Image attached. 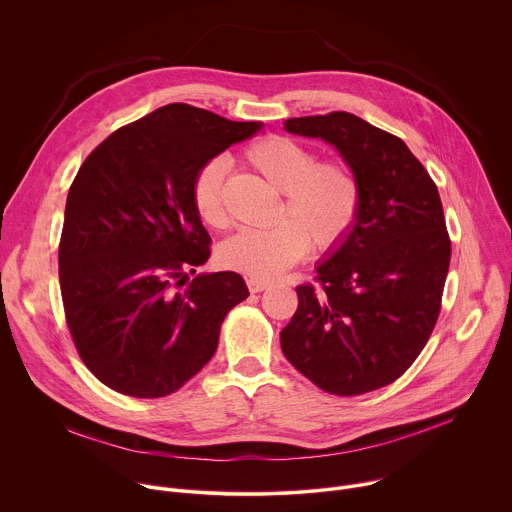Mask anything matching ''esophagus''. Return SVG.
<instances>
[{"label":"esophagus","mask_w":512,"mask_h":512,"mask_svg":"<svg viewBox=\"0 0 512 512\" xmlns=\"http://www.w3.org/2000/svg\"><path fill=\"white\" fill-rule=\"evenodd\" d=\"M269 285H271V283H269L267 279H257V277H249V279H247V287H249L251 294H259V291L267 289Z\"/></svg>","instance_id":"34e87169"}]
</instances>
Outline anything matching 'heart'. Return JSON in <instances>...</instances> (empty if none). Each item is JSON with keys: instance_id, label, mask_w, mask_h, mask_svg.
Listing matches in <instances>:
<instances>
[{"instance_id": "1", "label": "heart", "mask_w": 512, "mask_h": 512, "mask_svg": "<svg viewBox=\"0 0 512 512\" xmlns=\"http://www.w3.org/2000/svg\"><path fill=\"white\" fill-rule=\"evenodd\" d=\"M245 164L281 192L277 225L265 231L247 229L218 247L221 265L269 279L298 263L312 247L316 253L338 249L352 233L362 202V186L344 160H320L302 141L265 135L243 152ZM225 164L204 162L192 178L190 196L200 221L216 231L229 225L225 208Z\"/></svg>"}]
</instances>
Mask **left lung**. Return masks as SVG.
Here are the masks:
<instances>
[{"label":"left lung","instance_id":"8db88e82","mask_svg":"<svg viewBox=\"0 0 512 512\" xmlns=\"http://www.w3.org/2000/svg\"><path fill=\"white\" fill-rule=\"evenodd\" d=\"M285 129L332 143L358 174L362 202L316 283L296 287L281 350L326 393L381 389L411 367L442 310L452 241L440 192L403 139L352 113L294 117Z\"/></svg>","mask_w":512,"mask_h":512}]
</instances>
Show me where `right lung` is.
Masks as SVG:
<instances>
[{"label":"right lung","instance_id":"1","mask_svg":"<svg viewBox=\"0 0 512 512\" xmlns=\"http://www.w3.org/2000/svg\"><path fill=\"white\" fill-rule=\"evenodd\" d=\"M261 123L170 103L113 131L72 180L58 247L66 326L109 389L158 399L212 358L225 316L249 296L210 257L190 186L198 168Z\"/></svg>","mask_w":512,"mask_h":512}]
</instances>
